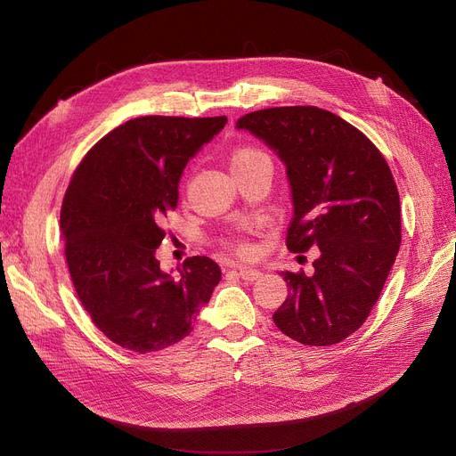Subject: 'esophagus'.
Returning a JSON list of instances; mask_svg holds the SVG:
<instances>
[{
	"instance_id": "34e87169",
	"label": "esophagus",
	"mask_w": 456,
	"mask_h": 456,
	"mask_svg": "<svg viewBox=\"0 0 456 456\" xmlns=\"http://www.w3.org/2000/svg\"><path fill=\"white\" fill-rule=\"evenodd\" d=\"M238 275H240L244 281L253 282V281H256L262 273H260L258 270H255V268H238Z\"/></svg>"
}]
</instances>
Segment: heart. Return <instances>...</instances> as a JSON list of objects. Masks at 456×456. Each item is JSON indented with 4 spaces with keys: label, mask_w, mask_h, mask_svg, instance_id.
I'll list each match as a JSON object with an SVG mask.
<instances>
[{
    "label": "heart",
    "mask_w": 456,
    "mask_h": 456,
    "mask_svg": "<svg viewBox=\"0 0 456 456\" xmlns=\"http://www.w3.org/2000/svg\"><path fill=\"white\" fill-rule=\"evenodd\" d=\"M256 160H268V157L255 148H238L231 157V170L248 166ZM242 253H248V248H242Z\"/></svg>",
    "instance_id": "heart-1"
}]
</instances>
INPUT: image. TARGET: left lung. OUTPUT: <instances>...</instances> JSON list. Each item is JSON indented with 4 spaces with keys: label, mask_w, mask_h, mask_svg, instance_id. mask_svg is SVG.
<instances>
[{
    "label": "left lung",
    "mask_w": 456,
    "mask_h": 456,
    "mask_svg": "<svg viewBox=\"0 0 456 456\" xmlns=\"http://www.w3.org/2000/svg\"><path fill=\"white\" fill-rule=\"evenodd\" d=\"M286 166L294 216L286 246L318 248L314 273L281 272L290 289L273 322L305 346L346 340L370 316L401 246V207L373 143L318 107H273L238 118Z\"/></svg>",
    "instance_id": "1"
}]
</instances>
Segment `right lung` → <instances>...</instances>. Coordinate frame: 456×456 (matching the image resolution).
Instances as JSON below:
<instances>
[{
    "label": "right lung",
    "instance_id": "add662e5",
    "mask_svg": "<svg viewBox=\"0 0 456 456\" xmlns=\"http://www.w3.org/2000/svg\"><path fill=\"white\" fill-rule=\"evenodd\" d=\"M225 124V116L129 119L69 181L61 210L68 270L92 322L119 347L153 353L181 342L222 281L208 256L186 258L174 275L155 251L188 160Z\"/></svg>",
    "mask_w": 456,
    "mask_h": 456
}]
</instances>
